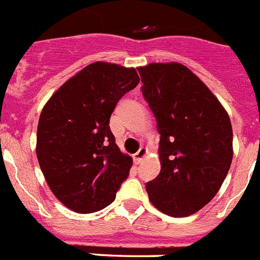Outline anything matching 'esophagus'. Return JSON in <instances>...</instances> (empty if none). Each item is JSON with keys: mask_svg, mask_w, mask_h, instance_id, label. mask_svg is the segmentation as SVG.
<instances>
[{"mask_svg": "<svg viewBox=\"0 0 260 260\" xmlns=\"http://www.w3.org/2000/svg\"><path fill=\"white\" fill-rule=\"evenodd\" d=\"M146 155H147L146 148H143V147H142V148H139V151H138V152L134 155L135 162H137V164H141V162L143 161V158Z\"/></svg>", "mask_w": 260, "mask_h": 260, "instance_id": "1", "label": "esophagus"}]
</instances>
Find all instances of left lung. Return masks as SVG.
<instances>
[{
	"mask_svg": "<svg viewBox=\"0 0 260 260\" xmlns=\"http://www.w3.org/2000/svg\"><path fill=\"white\" fill-rule=\"evenodd\" d=\"M138 71L160 134L161 171L146 183L150 201L167 215H192L212 201L229 172L231 119L208 87L181 63H150Z\"/></svg>",
	"mask_w": 260,
	"mask_h": 260,
	"instance_id": "1",
	"label": "left lung"
}]
</instances>
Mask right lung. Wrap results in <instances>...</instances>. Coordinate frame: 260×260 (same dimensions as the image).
<instances>
[{"instance_id": "obj_1", "label": "right lung", "mask_w": 260, "mask_h": 260, "mask_svg": "<svg viewBox=\"0 0 260 260\" xmlns=\"http://www.w3.org/2000/svg\"><path fill=\"white\" fill-rule=\"evenodd\" d=\"M139 83L135 69L95 62L62 84L43 108L36 155L50 190L74 212L109 206L133 158L116 144L109 119L119 99Z\"/></svg>"}]
</instances>
